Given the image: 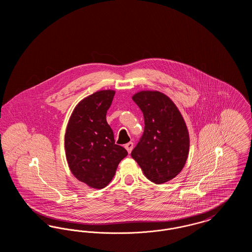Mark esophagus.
Returning a JSON list of instances; mask_svg holds the SVG:
<instances>
[{"label":"esophagus","instance_id":"34e87169","mask_svg":"<svg viewBox=\"0 0 252 252\" xmlns=\"http://www.w3.org/2000/svg\"><path fill=\"white\" fill-rule=\"evenodd\" d=\"M133 146H134V144L132 143V142H129V143H127V144L125 145V147H126V149L127 150V152L130 154L131 153L132 149H133Z\"/></svg>","mask_w":252,"mask_h":252}]
</instances>
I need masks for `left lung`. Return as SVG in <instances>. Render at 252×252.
<instances>
[{"mask_svg":"<svg viewBox=\"0 0 252 252\" xmlns=\"http://www.w3.org/2000/svg\"><path fill=\"white\" fill-rule=\"evenodd\" d=\"M132 99L143 111L144 130L131 157L148 180L167 182L180 174L188 158L186 124L174 102L159 92L142 91Z\"/></svg>","mask_w":252,"mask_h":252,"instance_id":"obj_1","label":"left lung"}]
</instances>
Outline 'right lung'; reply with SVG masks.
Returning a JSON list of instances; mask_svg holds the SVG:
<instances>
[{"label": "right lung", "instance_id": "right-lung-1", "mask_svg": "<svg viewBox=\"0 0 252 252\" xmlns=\"http://www.w3.org/2000/svg\"><path fill=\"white\" fill-rule=\"evenodd\" d=\"M114 91H99L81 100L73 109L65 133L66 158L72 175L94 189L111 181L127 151L115 144L106 119Z\"/></svg>", "mask_w": 252, "mask_h": 252}]
</instances>
